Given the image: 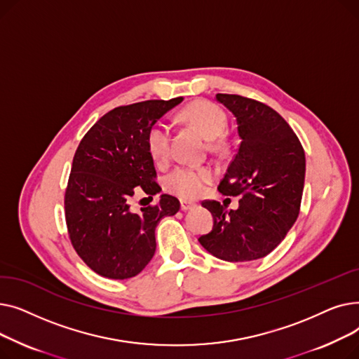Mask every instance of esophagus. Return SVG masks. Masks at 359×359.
I'll return each mask as SVG.
<instances>
[{"label": "esophagus", "mask_w": 359, "mask_h": 359, "mask_svg": "<svg viewBox=\"0 0 359 359\" xmlns=\"http://www.w3.org/2000/svg\"><path fill=\"white\" fill-rule=\"evenodd\" d=\"M195 206H196V203L189 202V201H182V202H180V210H182V211H189V210L195 208Z\"/></svg>", "instance_id": "34e87169"}]
</instances>
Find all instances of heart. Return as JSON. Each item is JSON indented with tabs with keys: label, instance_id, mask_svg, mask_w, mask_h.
<instances>
[{
	"label": "heart",
	"instance_id": "obj_1",
	"mask_svg": "<svg viewBox=\"0 0 359 359\" xmlns=\"http://www.w3.org/2000/svg\"><path fill=\"white\" fill-rule=\"evenodd\" d=\"M182 119L195 126L201 134L210 141L219 138L227 129V115L212 102L199 100L186 106L182 113ZM172 144V129L158 121L149 128L147 135V145L149 154L157 163H165L170 156ZM214 179L212 168L202 165H177L164 177V187L183 199H195L205 191V186Z\"/></svg>",
	"mask_w": 359,
	"mask_h": 359
}]
</instances>
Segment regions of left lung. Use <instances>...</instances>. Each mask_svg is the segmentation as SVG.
<instances>
[{"mask_svg": "<svg viewBox=\"0 0 359 359\" xmlns=\"http://www.w3.org/2000/svg\"><path fill=\"white\" fill-rule=\"evenodd\" d=\"M217 100L234 115L241 140L218 191L240 201L236 211L217 201L202 202L214 217V227L199 243L221 260H256L269 255L297 221L304 149L287 121L265 103L221 93Z\"/></svg>", "mask_w": 359, "mask_h": 359, "instance_id": "left-lung-1", "label": "left lung"}]
</instances>
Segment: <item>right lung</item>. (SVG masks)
<instances>
[{
	"label": "right lung",
	"mask_w": 359,
	"mask_h": 359,
	"mask_svg": "<svg viewBox=\"0 0 359 359\" xmlns=\"http://www.w3.org/2000/svg\"><path fill=\"white\" fill-rule=\"evenodd\" d=\"M183 97L147 100L107 111L81 140L65 191V219L72 246L86 265L109 279L138 275L156 253V227L175 215L180 202L161 195L140 212L135 194L153 201L161 187L147 135Z\"/></svg>",
	"instance_id": "obj_1"
}]
</instances>
